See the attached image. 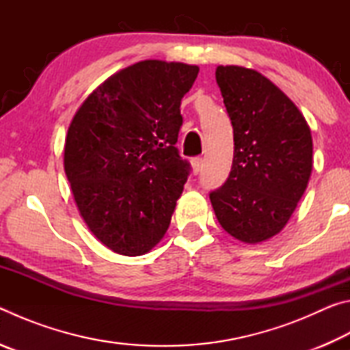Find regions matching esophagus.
<instances>
[{"instance_id":"1","label":"esophagus","mask_w":350,"mask_h":350,"mask_svg":"<svg viewBox=\"0 0 350 350\" xmlns=\"http://www.w3.org/2000/svg\"><path fill=\"white\" fill-rule=\"evenodd\" d=\"M200 168H202V159H200V157L191 159V173H193L194 176L199 174Z\"/></svg>"}]
</instances>
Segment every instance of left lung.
Returning a JSON list of instances; mask_svg holds the SVG:
<instances>
[{"label":"left lung","instance_id":"obj_1","mask_svg":"<svg viewBox=\"0 0 350 350\" xmlns=\"http://www.w3.org/2000/svg\"><path fill=\"white\" fill-rule=\"evenodd\" d=\"M216 81L233 125V165L210 193L221 227L259 244L286 227L313 167L310 128L292 100L258 70L217 66Z\"/></svg>","mask_w":350,"mask_h":350}]
</instances>
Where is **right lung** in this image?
I'll use <instances>...</instances> for the list:
<instances>
[{
	"label": "right lung",
	"mask_w": 350,
	"mask_h": 350,
	"mask_svg": "<svg viewBox=\"0 0 350 350\" xmlns=\"http://www.w3.org/2000/svg\"><path fill=\"white\" fill-rule=\"evenodd\" d=\"M199 68L144 60L94 90L68 128L64 173L80 216L105 247L125 256L167 233L189 165L174 146L180 102Z\"/></svg>",
	"instance_id": "right-lung-1"
}]
</instances>
